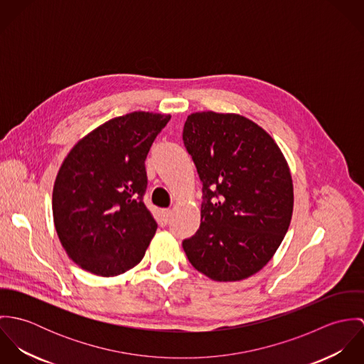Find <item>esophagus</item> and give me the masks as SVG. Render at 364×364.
Listing matches in <instances>:
<instances>
[{"label": "esophagus", "mask_w": 364, "mask_h": 364, "mask_svg": "<svg viewBox=\"0 0 364 364\" xmlns=\"http://www.w3.org/2000/svg\"><path fill=\"white\" fill-rule=\"evenodd\" d=\"M171 215H172V210L171 208H162L161 210V217H162V223L164 224H168Z\"/></svg>", "instance_id": "esophagus-1"}]
</instances>
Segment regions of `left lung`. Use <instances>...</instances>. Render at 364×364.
I'll use <instances>...</instances> for the list:
<instances>
[{
  "instance_id": "8db88e82",
  "label": "left lung",
  "mask_w": 364,
  "mask_h": 364,
  "mask_svg": "<svg viewBox=\"0 0 364 364\" xmlns=\"http://www.w3.org/2000/svg\"><path fill=\"white\" fill-rule=\"evenodd\" d=\"M182 139L203 183L200 227L183 240V251L213 280L247 279L272 259L289 230V165L262 127L235 113H192Z\"/></svg>"
}]
</instances>
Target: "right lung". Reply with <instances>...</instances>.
<instances>
[{
	"label": "right lung",
	"mask_w": 364,
	"mask_h": 364,
	"mask_svg": "<svg viewBox=\"0 0 364 364\" xmlns=\"http://www.w3.org/2000/svg\"><path fill=\"white\" fill-rule=\"evenodd\" d=\"M169 114L132 112L81 139L63 161L53 188V218L67 255L110 277L143 259L156 231L143 196L146 158Z\"/></svg>",
	"instance_id": "1"
}]
</instances>
